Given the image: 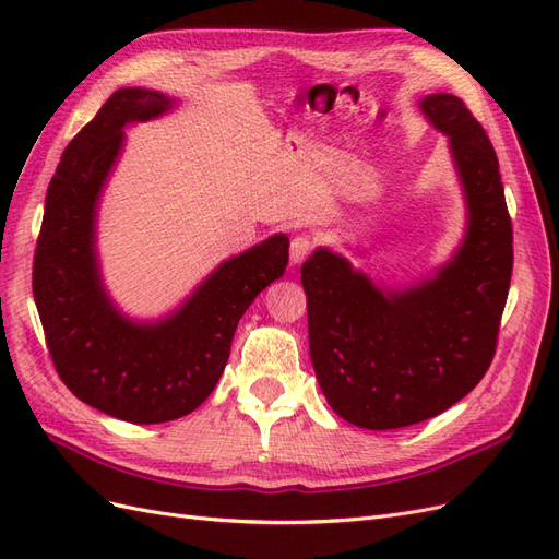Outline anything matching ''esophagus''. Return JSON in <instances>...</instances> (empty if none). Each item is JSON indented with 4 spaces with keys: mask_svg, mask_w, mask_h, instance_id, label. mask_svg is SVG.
Masks as SVG:
<instances>
[{
    "mask_svg": "<svg viewBox=\"0 0 559 559\" xmlns=\"http://www.w3.org/2000/svg\"><path fill=\"white\" fill-rule=\"evenodd\" d=\"M314 249V242L312 238H308V235H296V238L292 240V247H289V257H292V263L298 265L306 261L310 253Z\"/></svg>",
    "mask_w": 559,
    "mask_h": 559,
    "instance_id": "esophagus-1",
    "label": "esophagus"
}]
</instances>
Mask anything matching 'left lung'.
<instances>
[{
  "mask_svg": "<svg viewBox=\"0 0 559 559\" xmlns=\"http://www.w3.org/2000/svg\"><path fill=\"white\" fill-rule=\"evenodd\" d=\"M450 138L466 238L433 280L382 292L329 249L300 267L310 359L331 408L361 429H401L448 411L487 373L513 273V226L487 132L456 95L421 99Z\"/></svg>",
  "mask_w": 559,
  "mask_h": 559,
  "instance_id": "left-lung-1",
  "label": "left lung"
}]
</instances>
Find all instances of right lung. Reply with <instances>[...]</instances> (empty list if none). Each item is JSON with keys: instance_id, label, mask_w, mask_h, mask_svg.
I'll list each match as a JSON object with an SVG mask.
<instances>
[{"instance_id": "add662e5", "label": "right lung", "mask_w": 559, "mask_h": 559, "mask_svg": "<svg viewBox=\"0 0 559 559\" xmlns=\"http://www.w3.org/2000/svg\"><path fill=\"white\" fill-rule=\"evenodd\" d=\"M173 107L144 88L116 91L67 144L48 183L35 249L32 292L60 380L93 408L132 425H160L193 413L222 378L235 329L289 263V238L275 235L218 265L158 324H132L99 282L95 210L123 128Z\"/></svg>"}]
</instances>
